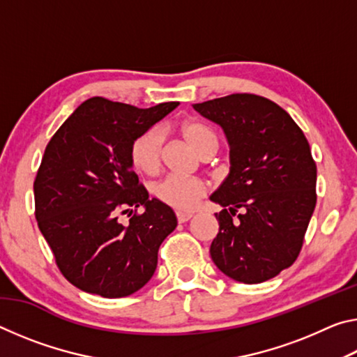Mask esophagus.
<instances>
[{
	"instance_id": "esophagus-1",
	"label": "esophagus",
	"mask_w": 357,
	"mask_h": 357,
	"mask_svg": "<svg viewBox=\"0 0 357 357\" xmlns=\"http://www.w3.org/2000/svg\"><path fill=\"white\" fill-rule=\"evenodd\" d=\"M176 217H178V222H179V223H184V222L192 219V214H190V213H181V211H178Z\"/></svg>"
}]
</instances>
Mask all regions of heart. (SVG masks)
<instances>
[{"instance_id": "b5f03b06", "label": "heart", "mask_w": 357, "mask_h": 357, "mask_svg": "<svg viewBox=\"0 0 357 357\" xmlns=\"http://www.w3.org/2000/svg\"><path fill=\"white\" fill-rule=\"evenodd\" d=\"M181 134L185 142L202 157L211 151L219 149V137L209 126L198 121H185L181 126ZM164 151V132L159 128L146 129L138 134L130 144V160L138 172L155 174L162 164ZM155 195L162 203L179 211H190L206 192L202 181L170 174L155 185Z\"/></svg>"}]
</instances>
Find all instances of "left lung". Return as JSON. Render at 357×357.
I'll return each mask as SVG.
<instances>
[{
  "label": "left lung",
  "instance_id": "8db88e82",
  "mask_svg": "<svg viewBox=\"0 0 357 357\" xmlns=\"http://www.w3.org/2000/svg\"><path fill=\"white\" fill-rule=\"evenodd\" d=\"M193 108L219 124L229 144V173L209 197L223 208L211 258L236 282L273 279L298 258L317 204L309 142L282 107L261 96L231 94Z\"/></svg>",
  "mask_w": 357,
  "mask_h": 357
}]
</instances>
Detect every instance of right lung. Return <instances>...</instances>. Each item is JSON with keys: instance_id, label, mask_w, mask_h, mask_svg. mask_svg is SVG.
Segmentation results:
<instances>
[{"instance_id": "right-lung-1", "label": "right lung", "mask_w": 357, "mask_h": 357, "mask_svg": "<svg viewBox=\"0 0 357 357\" xmlns=\"http://www.w3.org/2000/svg\"><path fill=\"white\" fill-rule=\"evenodd\" d=\"M178 105L137 108L93 98L48 142L34 181L36 219L59 271L82 291L124 298L154 275L159 247L178 220L138 184L130 144ZM138 207L143 215L119 223L118 213Z\"/></svg>"}]
</instances>
